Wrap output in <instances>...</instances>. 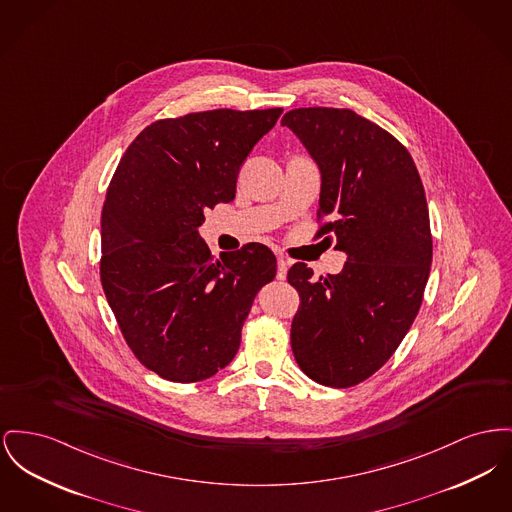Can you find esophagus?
Segmentation results:
<instances>
[{
	"label": "esophagus",
	"instance_id": "esophagus-1",
	"mask_svg": "<svg viewBox=\"0 0 512 512\" xmlns=\"http://www.w3.org/2000/svg\"><path fill=\"white\" fill-rule=\"evenodd\" d=\"M276 263H278L276 278H278V280H284V278H286V272H288V267H290V261H288L284 255H278V257H276Z\"/></svg>",
	"mask_w": 512,
	"mask_h": 512
}]
</instances>
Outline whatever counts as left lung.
Segmentation results:
<instances>
[{"label":"left lung","instance_id":"left-lung-1","mask_svg":"<svg viewBox=\"0 0 512 512\" xmlns=\"http://www.w3.org/2000/svg\"><path fill=\"white\" fill-rule=\"evenodd\" d=\"M290 127L321 170L317 236L336 240L348 261L313 278L296 263L300 292L292 350L319 385L354 387L394 354L420 311L433 241L418 168L389 131L346 108L290 110Z\"/></svg>","mask_w":512,"mask_h":512}]
</instances>
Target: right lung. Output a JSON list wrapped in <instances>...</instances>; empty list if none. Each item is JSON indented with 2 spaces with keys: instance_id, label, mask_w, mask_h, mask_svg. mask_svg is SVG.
<instances>
[{
  "instance_id": "1",
  "label": "right lung",
  "mask_w": 512,
  "mask_h": 512,
  "mask_svg": "<svg viewBox=\"0 0 512 512\" xmlns=\"http://www.w3.org/2000/svg\"><path fill=\"white\" fill-rule=\"evenodd\" d=\"M211 110L145 127L121 156L102 209L100 280L137 360L166 381L197 383L234 360L276 257L247 243L214 259L205 211L236 197L241 164L280 118Z\"/></svg>"
}]
</instances>
